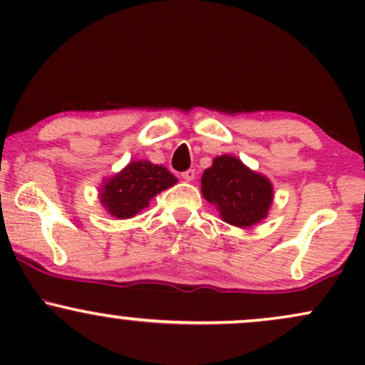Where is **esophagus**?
Here are the masks:
<instances>
[{"instance_id":"esophagus-1","label":"esophagus","mask_w":365,"mask_h":365,"mask_svg":"<svg viewBox=\"0 0 365 365\" xmlns=\"http://www.w3.org/2000/svg\"><path fill=\"white\" fill-rule=\"evenodd\" d=\"M182 178L185 180V182H194V180H195V171H194V170H187V171H183V173H182Z\"/></svg>"}]
</instances>
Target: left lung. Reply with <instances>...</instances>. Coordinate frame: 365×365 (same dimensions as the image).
<instances>
[{"label":"left lung","mask_w":365,"mask_h":365,"mask_svg":"<svg viewBox=\"0 0 365 365\" xmlns=\"http://www.w3.org/2000/svg\"><path fill=\"white\" fill-rule=\"evenodd\" d=\"M200 190L204 199L216 206L221 220L238 228L261 223L274 197L271 180L232 154L212 159L200 178Z\"/></svg>","instance_id":"1"}]
</instances>
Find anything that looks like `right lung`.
Masks as SVG:
<instances>
[{"instance_id": "right-lung-1", "label": "right lung", "mask_w": 365, "mask_h": 365, "mask_svg": "<svg viewBox=\"0 0 365 365\" xmlns=\"http://www.w3.org/2000/svg\"><path fill=\"white\" fill-rule=\"evenodd\" d=\"M178 180L163 165L148 159L130 161L123 170L103 180L99 200L108 215L116 220H128L149 206L153 197L173 187Z\"/></svg>"}]
</instances>
